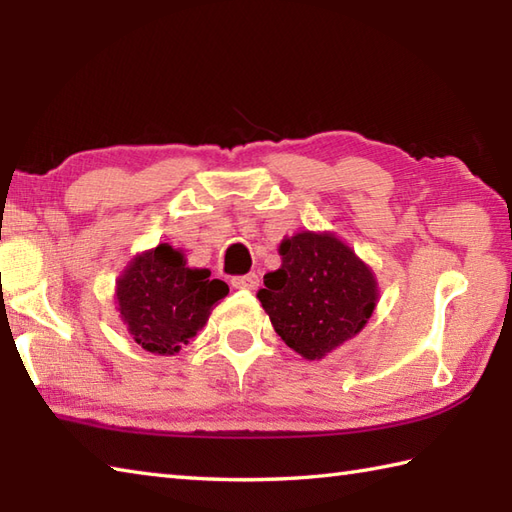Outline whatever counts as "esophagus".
<instances>
[{"instance_id": "1", "label": "esophagus", "mask_w": 512, "mask_h": 512, "mask_svg": "<svg viewBox=\"0 0 512 512\" xmlns=\"http://www.w3.org/2000/svg\"><path fill=\"white\" fill-rule=\"evenodd\" d=\"M233 288L237 290H255L259 286V277L255 273H248V275H239L231 279Z\"/></svg>"}]
</instances>
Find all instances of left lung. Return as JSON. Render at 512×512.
Instances as JSON below:
<instances>
[{"label":"left lung","mask_w":512,"mask_h":512,"mask_svg":"<svg viewBox=\"0 0 512 512\" xmlns=\"http://www.w3.org/2000/svg\"><path fill=\"white\" fill-rule=\"evenodd\" d=\"M279 255L257 299L284 343L319 361L365 328L378 301L376 277L334 233L286 237Z\"/></svg>","instance_id":"left-lung-1"}]
</instances>
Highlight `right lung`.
Here are the masks:
<instances>
[{
	"label": "right lung",
	"mask_w": 512,
	"mask_h": 512,
	"mask_svg": "<svg viewBox=\"0 0 512 512\" xmlns=\"http://www.w3.org/2000/svg\"><path fill=\"white\" fill-rule=\"evenodd\" d=\"M228 286L211 270L189 268L169 244L136 255L116 281V303L134 341L151 354L180 352L209 321Z\"/></svg>",
	"instance_id": "right-lung-1"
}]
</instances>
